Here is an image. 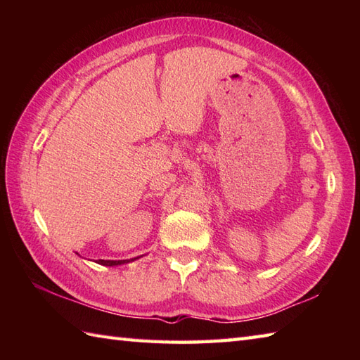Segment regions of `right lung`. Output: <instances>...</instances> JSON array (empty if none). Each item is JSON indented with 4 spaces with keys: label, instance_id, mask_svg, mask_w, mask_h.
I'll use <instances>...</instances> for the list:
<instances>
[{
    "label": "right lung",
    "instance_id": "1",
    "mask_svg": "<svg viewBox=\"0 0 360 360\" xmlns=\"http://www.w3.org/2000/svg\"><path fill=\"white\" fill-rule=\"evenodd\" d=\"M136 259V258H134ZM129 259H119V262H116V259H98V264H103V266H117V264H124V263H128ZM133 262V259H131Z\"/></svg>",
    "mask_w": 360,
    "mask_h": 360
}]
</instances>
